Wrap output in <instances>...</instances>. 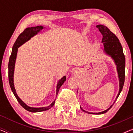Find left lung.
<instances>
[{"label": "left lung", "mask_w": 133, "mask_h": 133, "mask_svg": "<svg viewBox=\"0 0 133 133\" xmlns=\"http://www.w3.org/2000/svg\"><path fill=\"white\" fill-rule=\"evenodd\" d=\"M96 27L99 29V31L101 32L103 36L102 43H103L102 46L103 52L107 55L111 57V58L114 61L115 65H116V69H117L118 77H119V91L115 101L114 102V104L118 97H119L122 90L123 85H124L125 57L124 54H123L122 46L121 43H120L119 40L116 37L115 34L112 33L106 26H104L103 25H97ZM112 105H111L107 110L103 111L97 112H97H90L88 111H86L85 110H83L81 108V109L83 111L87 112L88 114H102L108 111L111 108Z\"/></svg>", "instance_id": "1"}]
</instances>
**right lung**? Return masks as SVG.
<instances>
[{"label": "right lung", "instance_id": "right-lung-1", "mask_svg": "<svg viewBox=\"0 0 133 133\" xmlns=\"http://www.w3.org/2000/svg\"><path fill=\"white\" fill-rule=\"evenodd\" d=\"M44 28V26H37L34 27H28L26 28L25 30L22 32L19 36L17 39L14 43V44L12 46V52L11 54L10 59H9V63H8V79H9V83H10V85L11 89L12 92H13L14 95L15 96L16 99H17V101L19 102L20 105L23 107L25 110L28 111L30 112H41L43 111L48 110L51 107H53L55 103V101L52 102L49 106L44 107H40V108H34V107H31L27 105L26 103H25L19 97L17 96V93H16V91L14 87V67H15V63L16 61V57H17V54L18 48H19L21 45L24 44L25 42L28 41L29 40L31 39V38L34 37V36L38 34ZM66 81V76H64L62 78L58 81L57 87H56V96H57L58 92H59V89L63 85V83L65 82Z\"/></svg>", "mask_w": 133, "mask_h": 133}]
</instances>
